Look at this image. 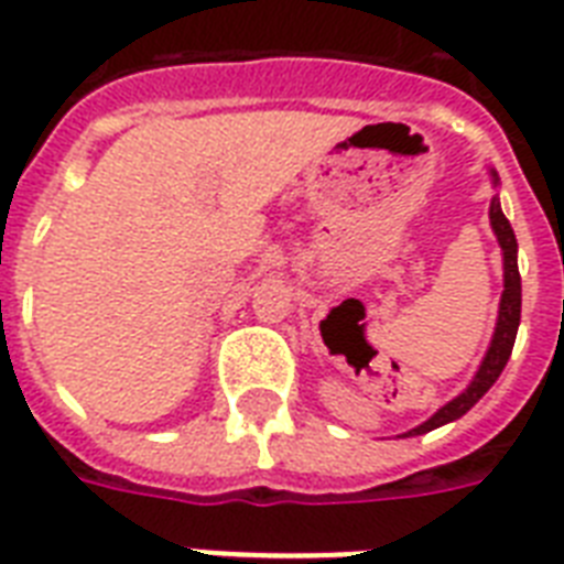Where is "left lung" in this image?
I'll use <instances>...</instances> for the list:
<instances>
[{
	"label": "left lung",
	"instance_id": "8db88e82",
	"mask_svg": "<svg viewBox=\"0 0 564 564\" xmlns=\"http://www.w3.org/2000/svg\"><path fill=\"white\" fill-rule=\"evenodd\" d=\"M489 218H492V229L498 241H501L503 250V296H501V311H498V326H495V337L489 352H486L484 364L477 369L475 381L468 384L466 393H460L454 402L445 404L443 410H436L434 416L427 419L425 425L413 427L410 434H427L434 427L445 425V422H454L460 419L468 408H475L477 399L489 390V387L498 381V376L507 367V360L512 355V346H516L518 323H521V273H518V241L516 232H512L510 220L501 212L498 197H492V206H489Z\"/></svg>",
	"mask_w": 564,
	"mask_h": 564
}]
</instances>
